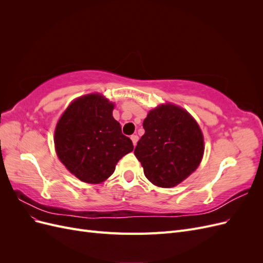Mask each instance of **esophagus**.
Here are the masks:
<instances>
[{"mask_svg":"<svg viewBox=\"0 0 263 263\" xmlns=\"http://www.w3.org/2000/svg\"><path fill=\"white\" fill-rule=\"evenodd\" d=\"M130 139H132V141H133V145L136 146V145H137V141H138V136H137V135H132Z\"/></svg>","mask_w":263,"mask_h":263,"instance_id":"obj_1","label":"esophagus"}]
</instances>
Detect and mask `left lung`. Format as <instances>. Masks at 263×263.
I'll use <instances>...</instances> for the list:
<instances>
[{
  "label": "left lung",
  "instance_id": "left-lung-1",
  "mask_svg": "<svg viewBox=\"0 0 263 263\" xmlns=\"http://www.w3.org/2000/svg\"><path fill=\"white\" fill-rule=\"evenodd\" d=\"M135 148L146 178L160 187L178 185L194 172L204 154L203 134L186 110L163 104L145 118Z\"/></svg>",
  "mask_w": 263,
  "mask_h": 263
}]
</instances>
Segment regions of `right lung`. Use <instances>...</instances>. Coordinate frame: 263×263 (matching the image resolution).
<instances>
[{
    "mask_svg": "<svg viewBox=\"0 0 263 263\" xmlns=\"http://www.w3.org/2000/svg\"><path fill=\"white\" fill-rule=\"evenodd\" d=\"M114 104L100 94L73 101L55 126L54 146L60 161L86 183H100L113 174L119 159L132 153V140L113 117Z\"/></svg>",
    "mask_w": 263,
    "mask_h": 263,
    "instance_id": "add662e5",
    "label": "right lung"
}]
</instances>
